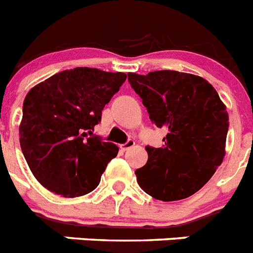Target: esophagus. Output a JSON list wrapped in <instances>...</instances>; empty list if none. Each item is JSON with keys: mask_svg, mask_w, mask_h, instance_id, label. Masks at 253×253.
I'll use <instances>...</instances> for the list:
<instances>
[{"mask_svg": "<svg viewBox=\"0 0 253 253\" xmlns=\"http://www.w3.org/2000/svg\"><path fill=\"white\" fill-rule=\"evenodd\" d=\"M134 144H135V142L133 141V139H128V141L125 142L124 144H122V146H120V148H122V151H128V150H130V148L133 147Z\"/></svg>", "mask_w": 253, "mask_h": 253, "instance_id": "1", "label": "esophagus"}]
</instances>
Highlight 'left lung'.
<instances>
[{"mask_svg": "<svg viewBox=\"0 0 253 253\" xmlns=\"http://www.w3.org/2000/svg\"><path fill=\"white\" fill-rule=\"evenodd\" d=\"M151 122L165 128L163 147L147 146V164L135 170L142 189L160 201L184 200L211 179L225 155L229 115L204 78L174 70L129 73Z\"/></svg>", "mask_w": 253, "mask_h": 253, "instance_id": "left-lung-1", "label": "left lung"}]
</instances>
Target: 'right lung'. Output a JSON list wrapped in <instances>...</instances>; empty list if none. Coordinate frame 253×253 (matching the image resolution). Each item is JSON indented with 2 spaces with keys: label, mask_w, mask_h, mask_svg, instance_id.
<instances>
[{
  "label": "right lung",
  "mask_w": 253,
  "mask_h": 253,
  "mask_svg": "<svg viewBox=\"0 0 253 253\" xmlns=\"http://www.w3.org/2000/svg\"><path fill=\"white\" fill-rule=\"evenodd\" d=\"M125 79L124 73L75 68L28 92L19 128L20 147L44 188L64 197H79L100 184L119 148L92 131Z\"/></svg>",
  "instance_id": "1"
}]
</instances>
